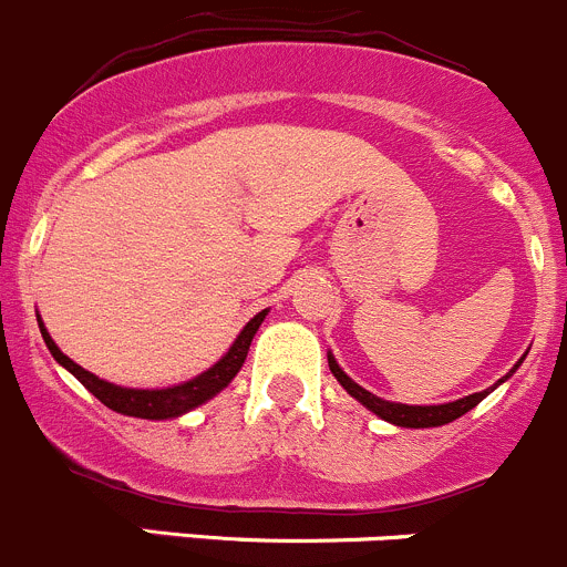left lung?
<instances>
[{"label": "left lung", "instance_id": "left-lung-1", "mask_svg": "<svg viewBox=\"0 0 567 567\" xmlns=\"http://www.w3.org/2000/svg\"><path fill=\"white\" fill-rule=\"evenodd\" d=\"M527 353H524V357L518 359L516 364H513L511 373L502 375V379L496 381L494 386H488V390L466 394V398L453 400V403H439V405H409V403H392V400L379 398V394H373V392L364 390V386H359L357 381H353L351 375H348L346 370H342L340 364H337L334 353L329 351V353H326V357H329L331 375H334V379L340 381L342 390L351 394V398H357L359 403L364 405V409L373 411V414L381 416V420H384V422H390V425H398V427H442V425H447V422L458 420V416L466 414V411H472L474 405L480 403V400H485L491 392L496 390V386L505 384V381L511 379L513 373H516L518 364H522L524 359H527Z\"/></svg>", "mask_w": 567, "mask_h": 567}]
</instances>
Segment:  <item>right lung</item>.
Masks as SVG:
<instances>
[{
	"mask_svg": "<svg viewBox=\"0 0 567 567\" xmlns=\"http://www.w3.org/2000/svg\"><path fill=\"white\" fill-rule=\"evenodd\" d=\"M266 316L268 310L257 312V316L251 318L241 331H238V337L233 340V346L227 348L225 357H221L216 364H210L208 370H203V373L194 375V379L183 381V384L158 386V390H134V386H117L112 384V381L99 379V375L84 370L82 364L68 359L65 353L56 348V342L51 340L49 329H45V323L40 320V316H38V326H40V334H43L45 348L51 351V357H54L56 362L73 375V379L82 381V384L87 386V390L93 392L106 409L117 411V414H125V416H140V420H175V416H183L192 409H197V405L208 403L210 398H216V394L236 379L238 370H241L244 362H247L251 340H255L257 329H260V323L266 320Z\"/></svg>",
	"mask_w": 567,
	"mask_h": 567,
	"instance_id": "obj_1",
	"label": "right lung"
}]
</instances>
